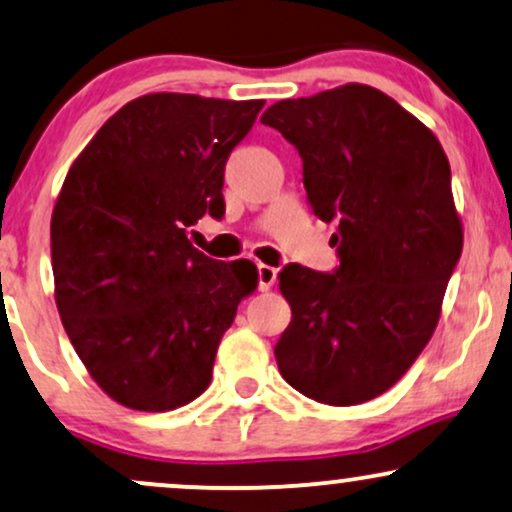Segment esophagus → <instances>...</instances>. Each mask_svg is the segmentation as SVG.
<instances>
[{
    "label": "esophagus",
    "mask_w": 512,
    "mask_h": 512,
    "mask_svg": "<svg viewBox=\"0 0 512 512\" xmlns=\"http://www.w3.org/2000/svg\"><path fill=\"white\" fill-rule=\"evenodd\" d=\"M276 281V269L269 264H257V288L260 291H269Z\"/></svg>",
    "instance_id": "1"
}]
</instances>
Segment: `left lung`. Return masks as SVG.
<instances>
[{
    "label": "left lung",
    "mask_w": 512,
    "mask_h": 512,
    "mask_svg": "<svg viewBox=\"0 0 512 512\" xmlns=\"http://www.w3.org/2000/svg\"><path fill=\"white\" fill-rule=\"evenodd\" d=\"M262 123L298 150L312 212L338 226L334 272L281 269L293 317L274 348L279 372L319 403H365L429 343L463 252L446 152L396 100L360 83L276 102Z\"/></svg>",
    "instance_id": "obj_1"
}]
</instances>
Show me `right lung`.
I'll list each match as a JSON object with an SVG mask.
<instances>
[{
  "mask_svg": "<svg viewBox=\"0 0 512 512\" xmlns=\"http://www.w3.org/2000/svg\"><path fill=\"white\" fill-rule=\"evenodd\" d=\"M264 107L155 92L121 107L80 152L52 214L54 293L90 377L133 410L181 408L214 355L255 264L193 248L190 226L224 217L226 159Z\"/></svg>",
  "mask_w": 512,
  "mask_h": 512,
  "instance_id": "right-lung-1",
  "label": "right lung"
}]
</instances>
